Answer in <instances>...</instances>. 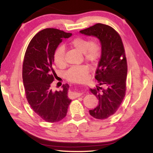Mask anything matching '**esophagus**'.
<instances>
[{
  "label": "esophagus",
  "instance_id": "1",
  "mask_svg": "<svg viewBox=\"0 0 153 153\" xmlns=\"http://www.w3.org/2000/svg\"><path fill=\"white\" fill-rule=\"evenodd\" d=\"M82 94L83 92H81L80 91H76V92H71V94H69V97H71V98H75L78 97H80V96L82 95Z\"/></svg>",
  "mask_w": 153,
  "mask_h": 153
}]
</instances>
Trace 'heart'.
<instances>
[{"label":"heart","mask_w":153,"mask_h":153,"mask_svg":"<svg viewBox=\"0 0 153 153\" xmlns=\"http://www.w3.org/2000/svg\"><path fill=\"white\" fill-rule=\"evenodd\" d=\"M70 46L83 53L86 61L94 63L100 56V46L97 42H90L88 38H76L70 42ZM54 61L56 65L63 67L65 65V48L63 46H59L54 54ZM89 73V68L86 65L73 66L67 71L66 77L69 81L81 82L87 78Z\"/></svg>","instance_id":"1"}]
</instances>
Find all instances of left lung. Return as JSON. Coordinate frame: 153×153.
Returning <instances> with one entry per match:
<instances>
[{"label":"left lung","instance_id":"1","mask_svg":"<svg viewBox=\"0 0 153 153\" xmlns=\"http://www.w3.org/2000/svg\"><path fill=\"white\" fill-rule=\"evenodd\" d=\"M79 33L97 38L101 45L95 76L98 86L90 89L99 104L89 113L98 120H105L117 111L126 95L128 66L122 40L113 28L102 24H95Z\"/></svg>","mask_w":153,"mask_h":153}]
</instances>
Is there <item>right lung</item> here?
I'll return each instance as SVG.
<instances>
[{
	"instance_id": "add662e5",
	"label": "right lung",
	"mask_w": 153,
	"mask_h": 153,
	"mask_svg": "<svg viewBox=\"0 0 153 153\" xmlns=\"http://www.w3.org/2000/svg\"><path fill=\"white\" fill-rule=\"evenodd\" d=\"M71 33L54 28L41 30L30 41L23 64V82L27 100L33 111L47 122L55 123L65 117L71 100L68 97L69 86L53 91L54 54L63 38Z\"/></svg>"
}]
</instances>
